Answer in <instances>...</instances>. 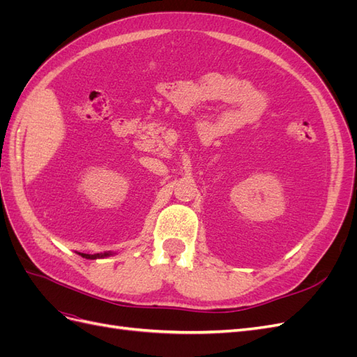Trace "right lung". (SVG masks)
Returning a JSON list of instances; mask_svg holds the SVG:
<instances>
[{"label":"right lung","mask_w":357,"mask_h":357,"mask_svg":"<svg viewBox=\"0 0 357 357\" xmlns=\"http://www.w3.org/2000/svg\"><path fill=\"white\" fill-rule=\"evenodd\" d=\"M113 253H96V255H83V257H86V259H100V257H107V256H112Z\"/></svg>","instance_id":"obj_1"}]
</instances>
